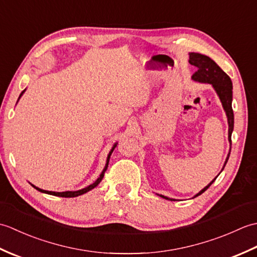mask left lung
Wrapping results in <instances>:
<instances>
[{
  "instance_id": "left-lung-1",
  "label": "left lung",
  "mask_w": 257,
  "mask_h": 257,
  "mask_svg": "<svg viewBox=\"0 0 257 257\" xmlns=\"http://www.w3.org/2000/svg\"><path fill=\"white\" fill-rule=\"evenodd\" d=\"M189 55H190L189 63L198 68V70H196V72L192 75V79L195 81H199V83L211 84L213 86V88L215 89L217 96L220 97L222 106H223V108H224L226 117H227L228 141H230V145L232 146L231 136H232V132L234 128V113H233V109H232V92H233L232 91V89H233L232 80L230 77H228V75L226 73L223 72L219 65L213 61V59H211L209 56L202 55V54H199V53H190ZM228 157H230V152H228V155H227L224 167L228 160ZM224 167H223V169H224ZM217 177H215V179ZM215 179L212 180V181L207 184L204 189H202L195 196L202 194L205 190L209 189L210 185L215 181ZM160 196L166 200L176 201L173 199H169L165 195H160Z\"/></svg>"
}]
</instances>
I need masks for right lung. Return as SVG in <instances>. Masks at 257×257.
<instances>
[{
	"mask_svg": "<svg viewBox=\"0 0 257 257\" xmlns=\"http://www.w3.org/2000/svg\"><path fill=\"white\" fill-rule=\"evenodd\" d=\"M25 90H26V89H24L23 91H22V94L20 95V97L24 94V91H25ZM20 97H19V99H20ZM116 146H117V144H114V145H113V147H112V149L110 150V152H109V155H108V157H107V162H106V166H105V168H103V170H102V172L100 173V176L98 177V179L96 180V181H95L94 183L90 184V185H88V187H86V188L81 189V190H78V191H65V192H53V191H46V190H42V189L37 188V187H35V185H33V184H32V185H33V188H35L36 190L40 191V192H43V193H47V194H52V195H56V196H62V198H75V196H78V195H81V194H84V193H86V192H88V191H90L91 189H94L95 187H97V185L100 183V181H101V180H102L103 176H105V172H106L107 168H108L109 159H110V156H111V154H112L113 149L116 148Z\"/></svg>",
	"mask_w": 257,
	"mask_h": 257,
	"instance_id": "right-lung-1",
	"label": "right lung"
}]
</instances>
